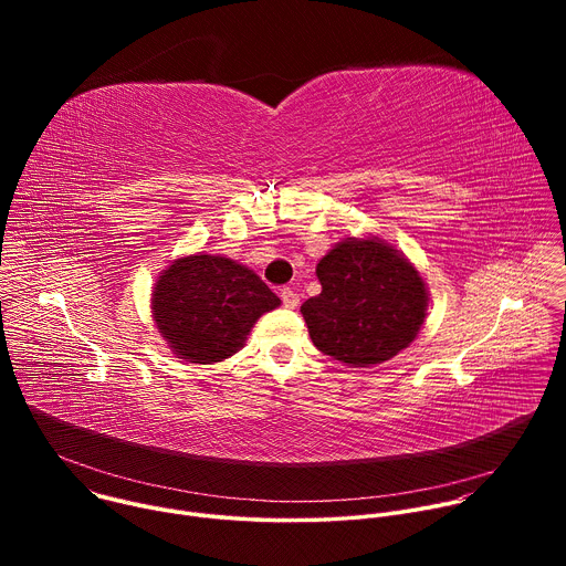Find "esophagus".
<instances>
[{
	"label": "esophagus",
	"mask_w": 566,
	"mask_h": 566,
	"mask_svg": "<svg viewBox=\"0 0 566 566\" xmlns=\"http://www.w3.org/2000/svg\"><path fill=\"white\" fill-rule=\"evenodd\" d=\"M280 297H282V304H284L286 308H295V306L300 304V295H297L293 289H289V286H284V289L280 291Z\"/></svg>",
	"instance_id": "esophagus-1"
}]
</instances>
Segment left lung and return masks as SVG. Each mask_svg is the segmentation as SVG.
<instances>
[{"instance_id": "8db88e82", "label": "left lung", "mask_w": 566, "mask_h": 566, "mask_svg": "<svg viewBox=\"0 0 566 566\" xmlns=\"http://www.w3.org/2000/svg\"><path fill=\"white\" fill-rule=\"evenodd\" d=\"M319 295L300 311L313 345L367 367L406 349L423 325L428 293L419 271L378 239H347L319 260Z\"/></svg>"}]
</instances>
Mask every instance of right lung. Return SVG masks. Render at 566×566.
<instances>
[{"label":"right lung","instance_id":"obj_1","mask_svg":"<svg viewBox=\"0 0 566 566\" xmlns=\"http://www.w3.org/2000/svg\"><path fill=\"white\" fill-rule=\"evenodd\" d=\"M280 297L247 266L219 255L177 260L154 286L156 327L177 356L210 365L244 347Z\"/></svg>","mask_w":566,"mask_h":566}]
</instances>
